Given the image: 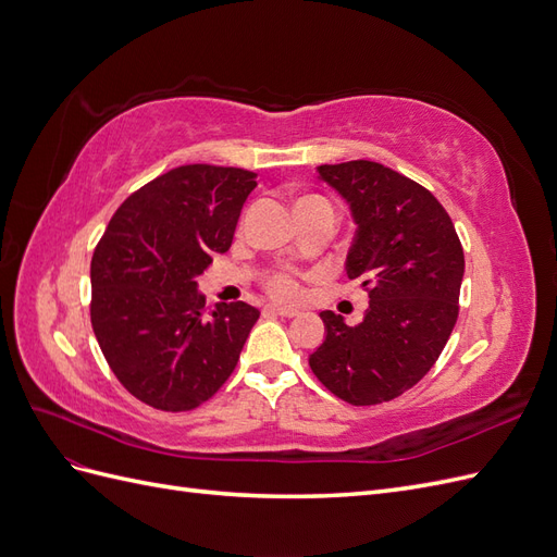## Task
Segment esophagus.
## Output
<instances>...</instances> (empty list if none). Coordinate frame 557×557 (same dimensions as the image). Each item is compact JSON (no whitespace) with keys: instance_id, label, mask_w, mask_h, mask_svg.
Returning <instances> with one entry per match:
<instances>
[{"instance_id":"esophagus-1","label":"esophagus","mask_w":557,"mask_h":557,"mask_svg":"<svg viewBox=\"0 0 557 557\" xmlns=\"http://www.w3.org/2000/svg\"><path fill=\"white\" fill-rule=\"evenodd\" d=\"M264 311H267V313H272V315H283V318H293V315H297V311H295V309H285V307H267Z\"/></svg>"}]
</instances>
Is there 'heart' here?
Returning a JSON list of instances; mask_svg holds the SVG:
<instances>
[{
	"label": "heart",
	"instance_id": "heart-1",
	"mask_svg": "<svg viewBox=\"0 0 557 557\" xmlns=\"http://www.w3.org/2000/svg\"><path fill=\"white\" fill-rule=\"evenodd\" d=\"M269 290L278 299H297L299 297V283L290 274H276L269 278Z\"/></svg>",
	"mask_w": 557,
	"mask_h": 557
}]
</instances>
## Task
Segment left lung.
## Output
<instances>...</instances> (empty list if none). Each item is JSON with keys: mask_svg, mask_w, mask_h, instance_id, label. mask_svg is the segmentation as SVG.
I'll return each instance as SVG.
<instances>
[{"mask_svg": "<svg viewBox=\"0 0 557 557\" xmlns=\"http://www.w3.org/2000/svg\"><path fill=\"white\" fill-rule=\"evenodd\" d=\"M318 178L348 205L356 237L348 278L369 293L362 323L323 311L325 342L309 364L339 399L369 407L423 379L458 320L465 252L450 215L423 185L369 160L320 164Z\"/></svg>", "mask_w": 557, "mask_h": 557, "instance_id": "1", "label": "left lung"}]
</instances>
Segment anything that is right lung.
Returning a JSON list of instances; mask_svg holds the SVG:
<instances>
[{
  "label": "right lung",
  "instance_id": "1",
  "mask_svg": "<svg viewBox=\"0 0 557 557\" xmlns=\"http://www.w3.org/2000/svg\"><path fill=\"white\" fill-rule=\"evenodd\" d=\"M256 178L237 166H176L129 195L95 248V336L117 381L148 407L197 409L239 362L260 311L246 301L207 311L197 276L232 246Z\"/></svg>",
  "mask_w": 557,
  "mask_h": 557
}]
</instances>
